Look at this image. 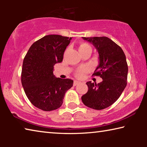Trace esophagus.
<instances>
[{
	"label": "esophagus",
	"mask_w": 147,
	"mask_h": 147,
	"mask_svg": "<svg viewBox=\"0 0 147 147\" xmlns=\"http://www.w3.org/2000/svg\"><path fill=\"white\" fill-rule=\"evenodd\" d=\"M79 84H80V82H78V81H77V80H75V81L74 82L73 85H74V86H77V85H78Z\"/></svg>",
	"instance_id": "esophagus-1"
}]
</instances>
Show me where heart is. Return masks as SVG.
<instances>
[{"instance_id": "b5f03b06", "label": "heart", "mask_w": 147, "mask_h": 147, "mask_svg": "<svg viewBox=\"0 0 147 147\" xmlns=\"http://www.w3.org/2000/svg\"><path fill=\"white\" fill-rule=\"evenodd\" d=\"M88 46H89L88 44H86V43H82V44H81V45H80V46L79 47V49H82V48H84V47H88ZM86 70H87V69H86V68H84V69H81V70L78 71V73H77V75H78V76H81V74H82V73H84V72L86 71Z\"/></svg>"}]
</instances>
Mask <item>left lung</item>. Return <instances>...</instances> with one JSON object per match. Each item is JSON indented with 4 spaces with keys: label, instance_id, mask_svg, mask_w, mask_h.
I'll use <instances>...</instances> for the list:
<instances>
[{
    "label": "left lung",
    "instance_id": "8db88e82",
    "mask_svg": "<svg viewBox=\"0 0 147 147\" xmlns=\"http://www.w3.org/2000/svg\"><path fill=\"white\" fill-rule=\"evenodd\" d=\"M82 38L93 44L98 52V65L93 75L100 76L102 81L97 84L88 82V91L82 96V100L90 108L105 109L117 100L127 84L128 68L125 54L107 37Z\"/></svg>",
    "mask_w": 147,
    "mask_h": 147
}]
</instances>
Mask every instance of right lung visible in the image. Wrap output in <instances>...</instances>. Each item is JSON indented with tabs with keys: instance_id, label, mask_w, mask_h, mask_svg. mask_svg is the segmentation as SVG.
<instances>
[{
	"instance_id": "1",
	"label": "right lung",
	"mask_w": 147,
	"mask_h": 147,
	"mask_svg": "<svg viewBox=\"0 0 147 147\" xmlns=\"http://www.w3.org/2000/svg\"><path fill=\"white\" fill-rule=\"evenodd\" d=\"M71 39L59 35L45 36L32 45L24 57L22 86L36 108L46 111L59 108L65 93L73 86V80L56 78L53 74L54 65L63 61Z\"/></svg>"
}]
</instances>
